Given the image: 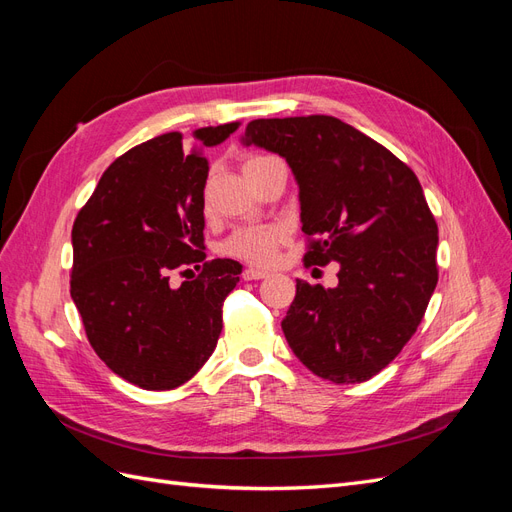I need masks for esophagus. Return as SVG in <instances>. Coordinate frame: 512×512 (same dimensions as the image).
Returning a JSON list of instances; mask_svg holds the SVG:
<instances>
[{
    "label": "esophagus",
    "instance_id": "34e87169",
    "mask_svg": "<svg viewBox=\"0 0 512 512\" xmlns=\"http://www.w3.org/2000/svg\"><path fill=\"white\" fill-rule=\"evenodd\" d=\"M262 277H267V271L254 269V267H250V269H245V271H243V280H247V282H252V280H262Z\"/></svg>",
    "mask_w": 512,
    "mask_h": 512
}]
</instances>
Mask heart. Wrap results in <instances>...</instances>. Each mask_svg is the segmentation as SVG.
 <instances>
[{
  "label": "heart",
  "instance_id": "obj_1",
  "mask_svg": "<svg viewBox=\"0 0 512 512\" xmlns=\"http://www.w3.org/2000/svg\"><path fill=\"white\" fill-rule=\"evenodd\" d=\"M275 158L271 156H250L243 164V173L250 168H256L265 162H271ZM284 241V230L277 226H258V228H241L224 241L222 252L239 258L245 262H252V265L265 267L271 265L277 256V247Z\"/></svg>",
  "mask_w": 512,
  "mask_h": 512
}]
</instances>
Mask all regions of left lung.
Listing matches in <instances>:
<instances>
[{
	"label": "left lung",
	"instance_id": "left-lung-1",
	"mask_svg": "<svg viewBox=\"0 0 512 512\" xmlns=\"http://www.w3.org/2000/svg\"><path fill=\"white\" fill-rule=\"evenodd\" d=\"M282 156L299 185L307 265L339 262L335 288L297 280L288 346L335 384L376 376L408 344L438 284V224L393 153L329 115L254 119L241 136Z\"/></svg>",
	"mask_w": 512,
	"mask_h": 512
}]
</instances>
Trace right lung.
Segmentation results:
<instances>
[{
  "mask_svg": "<svg viewBox=\"0 0 512 512\" xmlns=\"http://www.w3.org/2000/svg\"><path fill=\"white\" fill-rule=\"evenodd\" d=\"M237 128L232 121L194 136L213 147ZM181 138L168 132L123 153L72 226L70 294L89 344L147 391L177 389L207 363L241 273L239 262L215 258L196 280L170 286V273L205 260L209 162L198 151L185 156Z\"/></svg>",
  "mask_w": 512,
  "mask_h": 512,
  "instance_id": "right-lung-1",
  "label": "right lung"
}]
</instances>
